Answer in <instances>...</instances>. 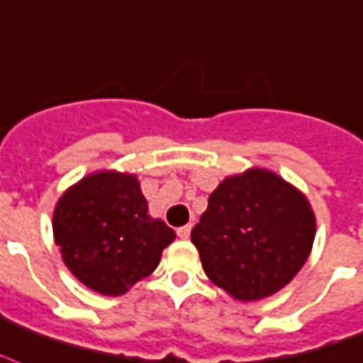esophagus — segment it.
I'll return each mask as SVG.
<instances>
[{
    "mask_svg": "<svg viewBox=\"0 0 363 363\" xmlns=\"http://www.w3.org/2000/svg\"><path fill=\"white\" fill-rule=\"evenodd\" d=\"M190 232H192V225H184L181 228H177V234L181 240H188L190 238Z\"/></svg>",
    "mask_w": 363,
    "mask_h": 363,
    "instance_id": "obj_1",
    "label": "esophagus"
}]
</instances>
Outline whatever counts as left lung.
I'll use <instances>...</instances> for the list:
<instances>
[{"label": "left lung", "instance_id": "1", "mask_svg": "<svg viewBox=\"0 0 363 363\" xmlns=\"http://www.w3.org/2000/svg\"><path fill=\"white\" fill-rule=\"evenodd\" d=\"M316 236L311 203L281 177L249 169L226 177L194 226L207 278L238 301L280 291L303 268Z\"/></svg>", "mask_w": 363, "mask_h": 363}]
</instances>
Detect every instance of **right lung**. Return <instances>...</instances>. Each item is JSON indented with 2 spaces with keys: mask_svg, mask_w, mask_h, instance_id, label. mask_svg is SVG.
<instances>
[{
  "mask_svg": "<svg viewBox=\"0 0 363 363\" xmlns=\"http://www.w3.org/2000/svg\"><path fill=\"white\" fill-rule=\"evenodd\" d=\"M55 242L77 280L101 293L123 295L150 276L175 232L148 215L135 175L101 171L68 188L52 215Z\"/></svg>",
  "mask_w": 363,
  "mask_h": 363,
  "instance_id": "1",
  "label": "right lung"
}]
</instances>
